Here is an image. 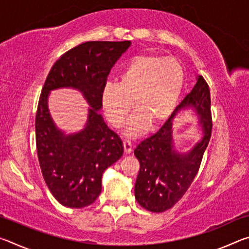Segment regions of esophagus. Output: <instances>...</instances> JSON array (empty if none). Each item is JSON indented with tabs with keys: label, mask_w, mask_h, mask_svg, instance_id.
I'll return each mask as SVG.
<instances>
[{
	"label": "esophagus",
	"mask_w": 249,
	"mask_h": 249,
	"mask_svg": "<svg viewBox=\"0 0 249 249\" xmlns=\"http://www.w3.org/2000/svg\"><path fill=\"white\" fill-rule=\"evenodd\" d=\"M123 146H124V153L125 154H130L133 150V145L129 141H124L123 142Z\"/></svg>",
	"instance_id": "34e87169"
}]
</instances>
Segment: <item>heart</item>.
<instances>
[{"label":"heart","mask_w":249,"mask_h":249,"mask_svg":"<svg viewBox=\"0 0 249 249\" xmlns=\"http://www.w3.org/2000/svg\"><path fill=\"white\" fill-rule=\"evenodd\" d=\"M184 72L175 58L147 53L126 64L119 84L108 83L101 95L105 115L116 128L136 111L127 125V134L137 136L149 126L157 128L172 115L183 88Z\"/></svg>","instance_id":"b5f03b06"}]
</instances>
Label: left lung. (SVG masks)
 <instances>
[{"mask_svg":"<svg viewBox=\"0 0 249 249\" xmlns=\"http://www.w3.org/2000/svg\"><path fill=\"white\" fill-rule=\"evenodd\" d=\"M193 107L199 116L204 138L190 153L178 154L173 149L171 136L172 120L180 109ZM210 88L199 75L192 91L175 108L157 133L138 144L134 154L140 161L135 197L138 204L155 213L171 209L190 188L196 178L212 134Z\"/></svg>","mask_w":249,"mask_h":249,"instance_id":"8db88e82","label":"left lung"}]
</instances>
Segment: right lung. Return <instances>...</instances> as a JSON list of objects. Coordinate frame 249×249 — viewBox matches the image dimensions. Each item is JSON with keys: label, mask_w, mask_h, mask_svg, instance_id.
I'll use <instances>...</instances> for the list:
<instances>
[{"label": "right lung", "mask_w": 249, "mask_h": 249, "mask_svg": "<svg viewBox=\"0 0 249 249\" xmlns=\"http://www.w3.org/2000/svg\"><path fill=\"white\" fill-rule=\"evenodd\" d=\"M129 46L128 40L80 44L54 62L41 89L35 120L37 156L50 192L68 208L93 203L102 190L104 170L123 155L121 138L98 111L109 71ZM58 87L80 89L90 104L86 127L78 134L66 137L50 117L47 98Z\"/></svg>", "instance_id": "add662e5"}]
</instances>
